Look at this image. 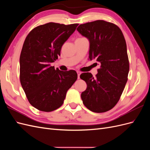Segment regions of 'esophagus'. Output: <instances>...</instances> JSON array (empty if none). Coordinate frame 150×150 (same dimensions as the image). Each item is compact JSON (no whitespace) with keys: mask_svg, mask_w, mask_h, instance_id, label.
Wrapping results in <instances>:
<instances>
[{"mask_svg":"<svg viewBox=\"0 0 150 150\" xmlns=\"http://www.w3.org/2000/svg\"><path fill=\"white\" fill-rule=\"evenodd\" d=\"M77 74H78V79H79L80 78V75H81V72L78 71L77 72Z\"/></svg>","mask_w":150,"mask_h":150,"instance_id":"1","label":"esophagus"}]
</instances>
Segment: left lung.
<instances>
[{"label":"left lung","instance_id":"1","mask_svg":"<svg viewBox=\"0 0 150 150\" xmlns=\"http://www.w3.org/2000/svg\"><path fill=\"white\" fill-rule=\"evenodd\" d=\"M77 30L89 40V59H95L100 65L95 78L90 72L80 75L87 84L81 99L90 111H108L118 102L128 81L129 66L124 35L117 25L101 20L81 24Z\"/></svg>","mask_w":150,"mask_h":150}]
</instances>
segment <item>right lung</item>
<instances>
[{
	"label": "right lung",
	"instance_id": "add662e5",
	"mask_svg": "<svg viewBox=\"0 0 150 150\" xmlns=\"http://www.w3.org/2000/svg\"><path fill=\"white\" fill-rule=\"evenodd\" d=\"M78 25L49 22L32 30L25 39L20 56V81L29 102L40 111L50 112L61 106L78 78L74 70L62 71L51 66Z\"/></svg>",
	"mask_w": 150,
	"mask_h": 150
}]
</instances>
